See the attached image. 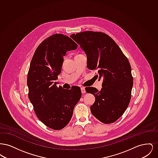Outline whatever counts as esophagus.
I'll return each mask as SVG.
<instances>
[{"label": "esophagus", "mask_w": 158, "mask_h": 158, "mask_svg": "<svg viewBox=\"0 0 158 158\" xmlns=\"http://www.w3.org/2000/svg\"><path fill=\"white\" fill-rule=\"evenodd\" d=\"M81 92H82V94H85V93L86 92V90H85V88L82 87V88H81Z\"/></svg>", "instance_id": "34e87169"}]
</instances>
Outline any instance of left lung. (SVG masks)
I'll use <instances>...</instances> for the list:
<instances>
[{
	"label": "left lung",
	"mask_w": 158,
	"mask_h": 158,
	"mask_svg": "<svg viewBox=\"0 0 158 158\" xmlns=\"http://www.w3.org/2000/svg\"><path fill=\"white\" fill-rule=\"evenodd\" d=\"M70 37L86 53L88 68L97 70L95 76L103 80L100 91L94 87L85 88L87 93L95 97L90 111L101 122L113 123L126 110L131 99L133 78L127 58L105 33L84 31Z\"/></svg>",
	"instance_id": "1"
}]
</instances>
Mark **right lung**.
Segmentation results:
<instances>
[{
  "instance_id": "obj_1",
  "label": "right lung",
  "mask_w": 158,
  "mask_h": 158,
  "mask_svg": "<svg viewBox=\"0 0 158 158\" xmlns=\"http://www.w3.org/2000/svg\"><path fill=\"white\" fill-rule=\"evenodd\" d=\"M77 48L70 38L56 34L38 45L31 61L27 76L28 98L38 118L53 130L67 126L82 96L80 87L64 89L57 87L56 82L61 73L63 56Z\"/></svg>"
}]
</instances>
